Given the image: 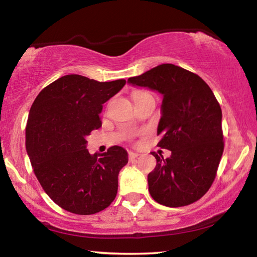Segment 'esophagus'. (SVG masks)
<instances>
[{
  "label": "esophagus",
  "instance_id": "34e87169",
  "mask_svg": "<svg viewBox=\"0 0 257 257\" xmlns=\"http://www.w3.org/2000/svg\"><path fill=\"white\" fill-rule=\"evenodd\" d=\"M139 156V154L134 153V152H129V160L130 161H135Z\"/></svg>",
  "mask_w": 257,
  "mask_h": 257
}]
</instances>
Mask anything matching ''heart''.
I'll return each instance as SVG.
<instances>
[{
	"mask_svg": "<svg viewBox=\"0 0 257 257\" xmlns=\"http://www.w3.org/2000/svg\"><path fill=\"white\" fill-rule=\"evenodd\" d=\"M145 94H149V93H145V92H139V93H136V94H135L134 98H136V97H138V96H142V95H145Z\"/></svg>",
	"mask_w": 257,
	"mask_h": 257,
	"instance_id": "1",
	"label": "heart"
}]
</instances>
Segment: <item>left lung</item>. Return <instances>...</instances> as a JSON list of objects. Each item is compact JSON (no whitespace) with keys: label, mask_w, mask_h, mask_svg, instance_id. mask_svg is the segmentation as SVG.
<instances>
[{"label":"left lung","mask_w":257,"mask_h":257,"mask_svg":"<svg viewBox=\"0 0 257 257\" xmlns=\"http://www.w3.org/2000/svg\"><path fill=\"white\" fill-rule=\"evenodd\" d=\"M128 81L163 95L158 146L171 151V156L152 152L156 167L147 178L151 196L169 207L198 201L211 188L224 149L222 111L210 86L171 63Z\"/></svg>","instance_id":"obj_1"}]
</instances>
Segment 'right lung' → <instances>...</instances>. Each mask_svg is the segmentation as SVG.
I'll list each match as a JSON object with an SVG mask.
<instances>
[{
  "instance_id": "add662e5",
  "label": "right lung",
  "mask_w": 257,
  "mask_h": 257,
  "mask_svg": "<svg viewBox=\"0 0 257 257\" xmlns=\"http://www.w3.org/2000/svg\"><path fill=\"white\" fill-rule=\"evenodd\" d=\"M124 79L97 81L80 75L59 78L41 90L30 107L26 149L45 193L68 212L103 211L118 193V175L128 163L122 147L89 154L86 137L102 125L103 104Z\"/></svg>"
}]
</instances>
